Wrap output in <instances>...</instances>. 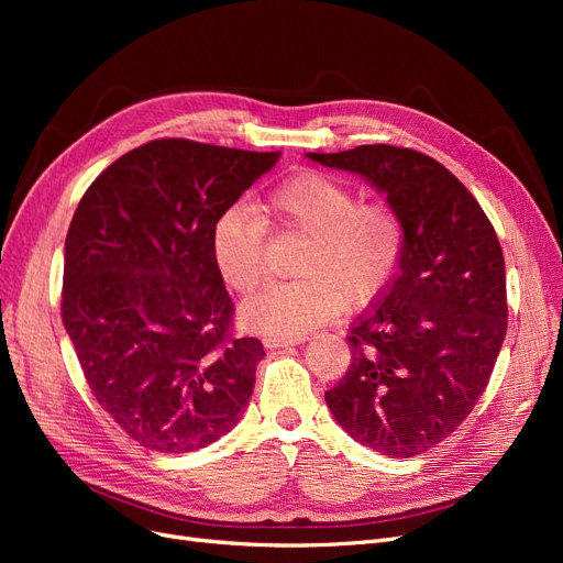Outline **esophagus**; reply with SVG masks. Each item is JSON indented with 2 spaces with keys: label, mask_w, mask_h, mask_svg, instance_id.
Instances as JSON below:
<instances>
[{
  "label": "esophagus",
  "mask_w": 563,
  "mask_h": 563,
  "mask_svg": "<svg viewBox=\"0 0 563 563\" xmlns=\"http://www.w3.org/2000/svg\"><path fill=\"white\" fill-rule=\"evenodd\" d=\"M302 335L300 338H284V335H265L263 338V345L275 350V347H288V345H300L302 343Z\"/></svg>",
  "instance_id": "1"
}]
</instances>
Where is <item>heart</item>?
<instances>
[{"instance_id": "b5f03b06", "label": "heart", "mask_w": 563, "mask_h": 563, "mask_svg": "<svg viewBox=\"0 0 563 563\" xmlns=\"http://www.w3.org/2000/svg\"><path fill=\"white\" fill-rule=\"evenodd\" d=\"M262 220L249 207L216 218L211 251L220 277L236 294H251L265 275V223L300 240L294 282L269 284L242 305L253 331L300 338L345 308L378 298L395 279L406 228L399 211L362 199L354 187L319 172L284 180L263 201Z\"/></svg>"}]
</instances>
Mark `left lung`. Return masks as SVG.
<instances>
[{"instance_id": "8db88e82", "label": "left lung", "mask_w": 563, "mask_h": 563, "mask_svg": "<svg viewBox=\"0 0 563 563\" xmlns=\"http://www.w3.org/2000/svg\"><path fill=\"white\" fill-rule=\"evenodd\" d=\"M308 157L371 180L406 228L397 277L350 327V366L323 397L360 444L420 455L472 413L500 354L507 288L496 230L467 187L418 150L380 143Z\"/></svg>"}]
</instances>
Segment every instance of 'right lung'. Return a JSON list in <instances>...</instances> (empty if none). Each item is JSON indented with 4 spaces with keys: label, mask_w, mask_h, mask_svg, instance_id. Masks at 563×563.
<instances>
[{
    "label": "right lung",
    "mask_w": 563,
    "mask_h": 563,
    "mask_svg": "<svg viewBox=\"0 0 563 563\" xmlns=\"http://www.w3.org/2000/svg\"><path fill=\"white\" fill-rule=\"evenodd\" d=\"M159 139L126 152L84 192L65 236L60 314L96 401L141 446L187 453L240 422L258 338H236L216 267V218L277 164Z\"/></svg>",
    "instance_id": "right-lung-1"
}]
</instances>
